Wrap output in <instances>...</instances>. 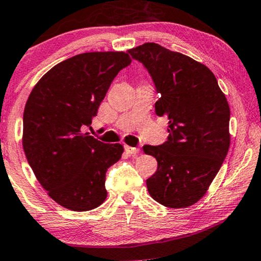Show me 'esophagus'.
<instances>
[{"label":"esophagus","instance_id":"obj_1","mask_svg":"<svg viewBox=\"0 0 261 261\" xmlns=\"http://www.w3.org/2000/svg\"><path fill=\"white\" fill-rule=\"evenodd\" d=\"M125 151L127 153H130V155H137V153H139V150L138 148H134V146H129V145H125Z\"/></svg>","mask_w":261,"mask_h":261}]
</instances>
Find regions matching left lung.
I'll return each instance as SVG.
<instances>
[{
	"label": "left lung",
	"instance_id": "obj_1",
	"mask_svg": "<svg viewBox=\"0 0 261 261\" xmlns=\"http://www.w3.org/2000/svg\"><path fill=\"white\" fill-rule=\"evenodd\" d=\"M152 76L161 98L156 115L169 119L162 145H144L157 160L146 179L150 196L168 208H187L207 193L228 152L229 105L207 66L159 43L129 49Z\"/></svg>",
	"mask_w": 261,
	"mask_h": 261
}]
</instances>
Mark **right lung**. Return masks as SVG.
I'll return each instance as SVG.
<instances>
[{"mask_svg":"<svg viewBox=\"0 0 261 261\" xmlns=\"http://www.w3.org/2000/svg\"><path fill=\"white\" fill-rule=\"evenodd\" d=\"M131 64L126 52H90L49 69L23 112L22 145L35 177L62 207L87 212L104 202L105 174L124 152L89 132L112 80Z\"/></svg>","mask_w":261,"mask_h":261,"instance_id":"right-lung-1","label":"right lung"}]
</instances>
